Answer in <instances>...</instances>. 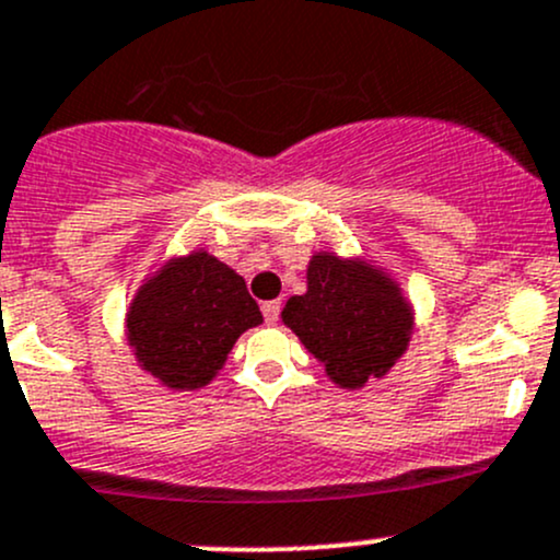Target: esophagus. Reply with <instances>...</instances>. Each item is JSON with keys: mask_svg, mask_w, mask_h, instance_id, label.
Listing matches in <instances>:
<instances>
[{"mask_svg": "<svg viewBox=\"0 0 560 560\" xmlns=\"http://www.w3.org/2000/svg\"><path fill=\"white\" fill-rule=\"evenodd\" d=\"M279 314H281L279 300H268V303H262V316L268 325H276V322H279Z\"/></svg>", "mask_w": 560, "mask_h": 560, "instance_id": "esophagus-1", "label": "esophagus"}]
</instances>
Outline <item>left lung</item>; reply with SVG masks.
I'll return each instance as SVG.
<instances>
[{
    "mask_svg": "<svg viewBox=\"0 0 560 560\" xmlns=\"http://www.w3.org/2000/svg\"><path fill=\"white\" fill-rule=\"evenodd\" d=\"M281 319L346 388L386 375L413 327L410 305L388 276L329 252L314 255L308 290L287 300Z\"/></svg>",
    "mask_w": 560,
    "mask_h": 560,
    "instance_id": "1",
    "label": "left lung"
}]
</instances>
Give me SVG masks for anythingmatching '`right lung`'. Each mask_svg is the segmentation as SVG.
Segmentation results:
<instances>
[{"label": "right lung", "instance_id": "add662e5", "mask_svg": "<svg viewBox=\"0 0 560 560\" xmlns=\"http://www.w3.org/2000/svg\"><path fill=\"white\" fill-rule=\"evenodd\" d=\"M262 322L246 281L206 252L158 270L128 311V343L168 388H201L244 329Z\"/></svg>", "mask_w": 560, "mask_h": 560}]
</instances>
